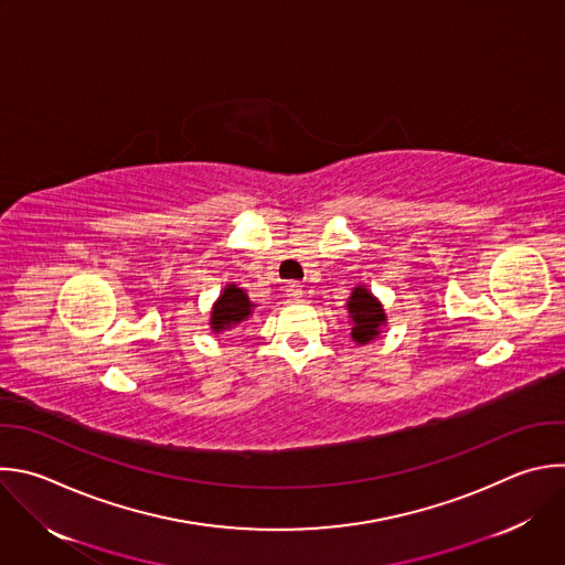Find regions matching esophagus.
Segmentation results:
<instances>
[{"label":"esophagus","mask_w":565,"mask_h":565,"mask_svg":"<svg viewBox=\"0 0 565 565\" xmlns=\"http://www.w3.org/2000/svg\"><path fill=\"white\" fill-rule=\"evenodd\" d=\"M286 295H288L290 299H301V297H303V290H301V286H299L297 281H292V284H288Z\"/></svg>","instance_id":"1"}]
</instances>
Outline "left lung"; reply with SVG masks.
I'll return each mask as SVG.
<instances>
[{"label": "left lung", "mask_w": 565, "mask_h": 565, "mask_svg": "<svg viewBox=\"0 0 565 565\" xmlns=\"http://www.w3.org/2000/svg\"><path fill=\"white\" fill-rule=\"evenodd\" d=\"M348 312L352 317V339L365 343L380 334L382 326L386 323V315L382 303L374 299L363 286L352 290L348 299Z\"/></svg>", "instance_id": "8db88e82"}]
</instances>
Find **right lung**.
<instances>
[{
  "instance_id": "add662e5",
  "label": "right lung",
  "mask_w": 565,
  "mask_h": 565,
  "mask_svg": "<svg viewBox=\"0 0 565 565\" xmlns=\"http://www.w3.org/2000/svg\"><path fill=\"white\" fill-rule=\"evenodd\" d=\"M253 312V303L248 299V295L237 288L235 284H228L224 295L220 297V301L215 303V310H213V319H211V326L215 332H222V330H231L235 328L239 321H244L246 317H250Z\"/></svg>"
}]
</instances>
